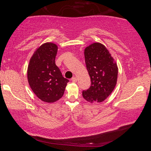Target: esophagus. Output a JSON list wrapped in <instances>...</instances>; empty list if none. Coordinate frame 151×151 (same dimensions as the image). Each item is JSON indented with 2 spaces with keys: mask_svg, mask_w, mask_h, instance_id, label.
Returning a JSON list of instances; mask_svg holds the SVG:
<instances>
[{
  "mask_svg": "<svg viewBox=\"0 0 151 151\" xmlns=\"http://www.w3.org/2000/svg\"><path fill=\"white\" fill-rule=\"evenodd\" d=\"M77 80H78V78H77V77H76V76H74V77L71 78V81H73V82H76Z\"/></svg>",
  "mask_w": 151,
  "mask_h": 151,
  "instance_id": "obj_1",
  "label": "esophagus"
}]
</instances>
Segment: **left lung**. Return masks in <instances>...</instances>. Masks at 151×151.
<instances>
[{
    "label": "left lung",
    "instance_id": "8db88e82",
    "mask_svg": "<svg viewBox=\"0 0 151 151\" xmlns=\"http://www.w3.org/2000/svg\"><path fill=\"white\" fill-rule=\"evenodd\" d=\"M86 68L91 86L83 91L82 96L90 103L104 101L117 83L118 66L107 48L100 43H93L84 49Z\"/></svg>",
    "mask_w": 151,
    "mask_h": 151
}]
</instances>
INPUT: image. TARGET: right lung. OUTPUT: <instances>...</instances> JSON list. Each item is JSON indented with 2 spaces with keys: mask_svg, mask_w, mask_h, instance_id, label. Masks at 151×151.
<instances>
[{
  "mask_svg": "<svg viewBox=\"0 0 151 151\" xmlns=\"http://www.w3.org/2000/svg\"><path fill=\"white\" fill-rule=\"evenodd\" d=\"M58 49L53 43H43L34 52L27 69L31 90L37 97L47 103L55 102L62 97L69 81L55 65Z\"/></svg>",
  "mask_w": 151,
  "mask_h": 151,
  "instance_id": "1",
  "label": "right lung"
}]
</instances>
